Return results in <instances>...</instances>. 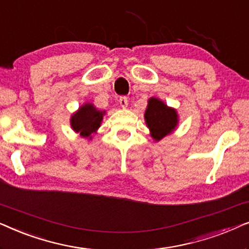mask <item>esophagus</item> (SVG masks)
I'll use <instances>...</instances> for the list:
<instances>
[{
  "label": "esophagus",
  "instance_id": "1",
  "mask_svg": "<svg viewBox=\"0 0 249 249\" xmlns=\"http://www.w3.org/2000/svg\"><path fill=\"white\" fill-rule=\"evenodd\" d=\"M119 103H120L121 107L125 108L128 107V98L125 96H120V98H119Z\"/></svg>",
  "mask_w": 249,
  "mask_h": 249
}]
</instances>
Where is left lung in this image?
<instances>
[{"label": "left lung", "mask_w": 249, "mask_h": 249, "mask_svg": "<svg viewBox=\"0 0 249 249\" xmlns=\"http://www.w3.org/2000/svg\"><path fill=\"white\" fill-rule=\"evenodd\" d=\"M145 121L152 132V137L160 141L170 134L178 124L176 110L168 107L158 98H149L147 110L145 112Z\"/></svg>", "instance_id": "obj_1"}]
</instances>
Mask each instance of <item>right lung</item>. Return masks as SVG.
Returning a JSON list of instances; mask_svg holds the SVG:
<instances>
[{"instance_id": "1", "label": "right lung", "mask_w": 249, "mask_h": 249, "mask_svg": "<svg viewBox=\"0 0 249 249\" xmlns=\"http://www.w3.org/2000/svg\"><path fill=\"white\" fill-rule=\"evenodd\" d=\"M105 112L98 111L93 104H85L71 118V127L76 132H80L83 137H90L100 127Z\"/></svg>"}]
</instances>
